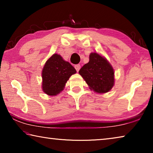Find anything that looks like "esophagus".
Returning a JSON list of instances; mask_svg holds the SVG:
<instances>
[{
  "label": "esophagus",
  "instance_id": "1",
  "mask_svg": "<svg viewBox=\"0 0 153 153\" xmlns=\"http://www.w3.org/2000/svg\"><path fill=\"white\" fill-rule=\"evenodd\" d=\"M74 67H75V69H76V71L78 72L79 70V69H80V65H79V64L76 65H75Z\"/></svg>",
  "mask_w": 153,
  "mask_h": 153
}]
</instances>
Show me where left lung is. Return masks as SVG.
Listing matches in <instances>:
<instances>
[{"label": "left lung", "mask_w": 153, "mask_h": 153, "mask_svg": "<svg viewBox=\"0 0 153 153\" xmlns=\"http://www.w3.org/2000/svg\"><path fill=\"white\" fill-rule=\"evenodd\" d=\"M79 74L88 85L89 88L98 94L109 92L115 84V71L105 56L91 53L89 62L85 64Z\"/></svg>", "instance_id": "8db88e82"}]
</instances>
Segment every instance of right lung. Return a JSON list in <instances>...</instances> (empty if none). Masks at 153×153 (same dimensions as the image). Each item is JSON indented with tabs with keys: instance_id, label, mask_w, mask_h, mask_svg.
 Instances as JSON below:
<instances>
[{
	"instance_id": "right-lung-1",
	"label": "right lung",
	"mask_w": 153,
	"mask_h": 153,
	"mask_svg": "<svg viewBox=\"0 0 153 153\" xmlns=\"http://www.w3.org/2000/svg\"><path fill=\"white\" fill-rule=\"evenodd\" d=\"M76 70L58 54L55 53L46 61L42 71V89L48 96H56L62 92L65 84Z\"/></svg>"
}]
</instances>
